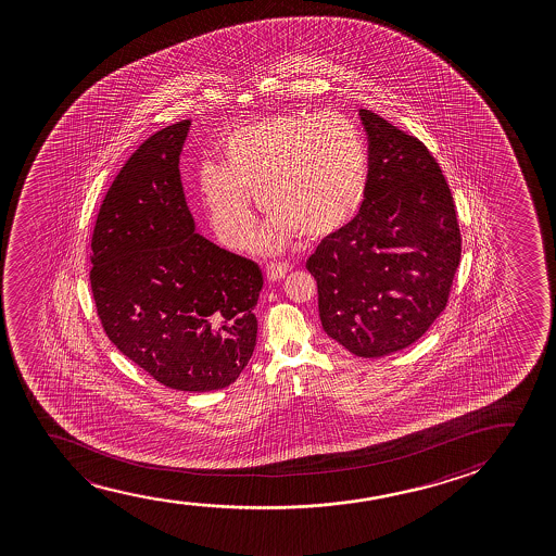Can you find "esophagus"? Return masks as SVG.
Wrapping results in <instances>:
<instances>
[{
	"mask_svg": "<svg viewBox=\"0 0 556 556\" xmlns=\"http://www.w3.org/2000/svg\"><path fill=\"white\" fill-rule=\"evenodd\" d=\"M290 269H292V266H289V264H277V262L269 264V266L266 267L267 281H279L285 275L289 274Z\"/></svg>",
	"mask_w": 556,
	"mask_h": 556,
	"instance_id": "34e87169",
	"label": "esophagus"
}]
</instances>
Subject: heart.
Returning a JSON list of instances; mask_svg holds the SVG:
<instances>
[{
	"instance_id": "b5f03b06",
	"label": "heart",
	"mask_w": 556,
	"mask_h": 556,
	"mask_svg": "<svg viewBox=\"0 0 556 556\" xmlns=\"http://www.w3.org/2000/svg\"><path fill=\"white\" fill-rule=\"evenodd\" d=\"M222 152L224 165L205 163L199 170V191L213 228L231 249L243 247L256 224L251 195L269 214L254 241L260 252L281 251L294 236H332L365 199V138L336 112L262 117L231 130Z\"/></svg>"
}]
</instances>
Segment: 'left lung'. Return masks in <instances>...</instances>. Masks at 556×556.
<instances>
[{
  "label": "left lung",
  "mask_w": 556,
  "mask_h": 556,
  "mask_svg": "<svg viewBox=\"0 0 556 556\" xmlns=\"http://www.w3.org/2000/svg\"><path fill=\"white\" fill-rule=\"evenodd\" d=\"M368 186L357 216L307 260L320 325L357 357L418 342L448 302L462 237L448 184L418 138L370 110Z\"/></svg>",
  "instance_id": "left-lung-1"
}]
</instances>
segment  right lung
<instances>
[{"label":"right lung","mask_w":556,"mask_h":556,"mask_svg":"<svg viewBox=\"0 0 556 556\" xmlns=\"http://www.w3.org/2000/svg\"><path fill=\"white\" fill-rule=\"evenodd\" d=\"M190 125L157 130L115 176L92 233L91 289L125 357L167 388L203 393L249 365L264 279L195 231L178 167Z\"/></svg>","instance_id":"add662e5"}]
</instances>
